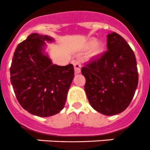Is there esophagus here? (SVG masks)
I'll list each match as a JSON object with an SVG mask.
<instances>
[{
    "mask_svg": "<svg viewBox=\"0 0 150 150\" xmlns=\"http://www.w3.org/2000/svg\"><path fill=\"white\" fill-rule=\"evenodd\" d=\"M74 69H75V73L79 74L81 72V65L80 62L79 61H75L73 62Z\"/></svg>",
    "mask_w": 150,
    "mask_h": 150,
    "instance_id": "esophagus-1",
    "label": "esophagus"
}]
</instances>
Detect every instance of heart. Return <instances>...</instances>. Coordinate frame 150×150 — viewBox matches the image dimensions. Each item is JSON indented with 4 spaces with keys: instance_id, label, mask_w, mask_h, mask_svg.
<instances>
[{
    "instance_id": "heart-1",
    "label": "heart",
    "mask_w": 150,
    "mask_h": 150,
    "mask_svg": "<svg viewBox=\"0 0 150 150\" xmlns=\"http://www.w3.org/2000/svg\"><path fill=\"white\" fill-rule=\"evenodd\" d=\"M84 50H90L89 57L91 58H97L102 55L104 51V44L102 41H97V39L91 38L86 41L84 46Z\"/></svg>"
}]
</instances>
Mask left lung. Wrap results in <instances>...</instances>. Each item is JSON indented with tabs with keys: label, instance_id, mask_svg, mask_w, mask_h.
<instances>
[{
	"label": "left lung",
	"instance_id": "8db88e82",
	"mask_svg": "<svg viewBox=\"0 0 150 150\" xmlns=\"http://www.w3.org/2000/svg\"><path fill=\"white\" fill-rule=\"evenodd\" d=\"M107 49L97 60L81 69L91 106L101 114L114 115L129 106L138 84L137 61L127 41L115 32L108 34Z\"/></svg>",
	"mask_w": 150,
	"mask_h": 150
}]
</instances>
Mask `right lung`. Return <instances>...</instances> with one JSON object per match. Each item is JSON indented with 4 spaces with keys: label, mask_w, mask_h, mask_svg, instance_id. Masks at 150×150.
Masks as SVG:
<instances>
[{
    "label": "right lung",
    "mask_w": 150,
    "mask_h": 150,
    "mask_svg": "<svg viewBox=\"0 0 150 150\" xmlns=\"http://www.w3.org/2000/svg\"><path fill=\"white\" fill-rule=\"evenodd\" d=\"M48 35L31 34L19 44L10 67V81L21 106L34 115L52 116L59 113L74 79L72 64L61 66L52 63L45 53Z\"/></svg>",
    "instance_id": "1"
}]
</instances>
